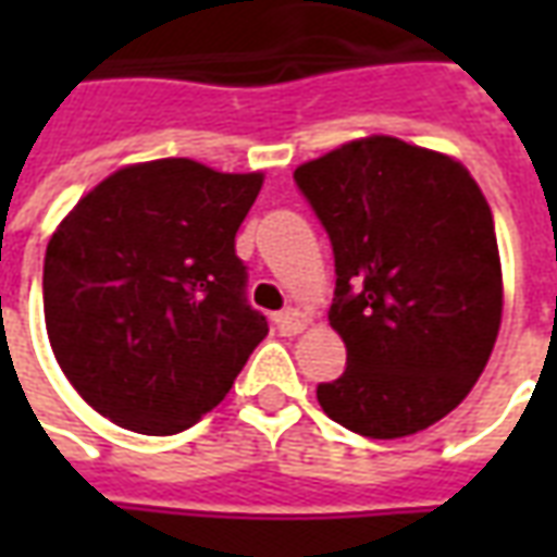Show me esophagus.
Returning a JSON list of instances; mask_svg holds the SVG:
<instances>
[{
    "instance_id": "1",
    "label": "esophagus",
    "mask_w": 557,
    "mask_h": 557,
    "mask_svg": "<svg viewBox=\"0 0 557 557\" xmlns=\"http://www.w3.org/2000/svg\"><path fill=\"white\" fill-rule=\"evenodd\" d=\"M274 322H277V331L283 337H295V334H301L304 327L310 325V319L301 310H283V313L274 315Z\"/></svg>"
}]
</instances>
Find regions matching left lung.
I'll list each match as a JSON object with an SVG mask.
<instances>
[{
	"instance_id": "obj_1",
	"label": "left lung",
	"mask_w": 557,
	"mask_h": 557,
	"mask_svg": "<svg viewBox=\"0 0 557 557\" xmlns=\"http://www.w3.org/2000/svg\"><path fill=\"white\" fill-rule=\"evenodd\" d=\"M337 289L327 310L346 373L315 387L339 426L403 438L454 411L502 325V259L478 182L459 160L367 137L301 163Z\"/></svg>"
}]
</instances>
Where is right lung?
I'll use <instances>...</instances> for the list:
<instances>
[{"label":"right lung","mask_w":557,"mask_h":557,"mask_svg":"<svg viewBox=\"0 0 557 557\" xmlns=\"http://www.w3.org/2000/svg\"><path fill=\"white\" fill-rule=\"evenodd\" d=\"M262 172L134 163L67 214L44 256V319L67 382L125 430L172 435L230 394L265 315L235 232Z\"/></svg>","instance_id":"1"}]
</instances>
